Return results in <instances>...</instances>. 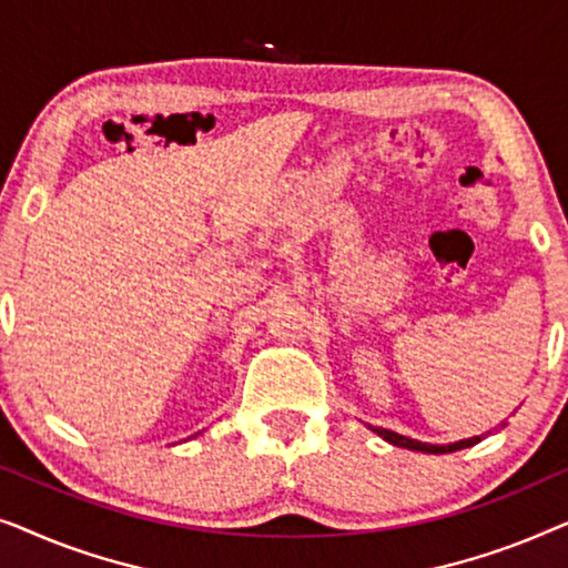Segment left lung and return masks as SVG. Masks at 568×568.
<instances>
[{
  "label": "left lung",
  "mask_w": 568,
  "mask_h": 568,
  "mask_svg": "<svg viewBox=\"0 0 568 568\" xmlns=\"http://www.w3.org/2000/svg\"><path fill=\"white\" fill-rule=\"evenodd\" d=\"M372 432L379 434L385 442H390L395 447H406V449H416V453H429V455H445V453H455V449L463 447H473L476 442H480V437H470V439H460L453 442V445H429V442H418L410 437H403V434H395L390 429H383V426H372Z\"/></svg>",
  "instance_id": "left-lung-1"
}]
</instances>
